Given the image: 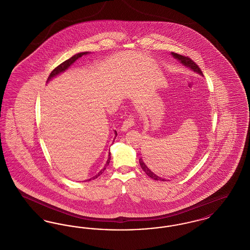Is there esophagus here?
<instances>
[{"label":"esophagus","mask_w":250,"mask_h":250,"mask_svg":"<svg viewBox=\"0 0 250 250\" xmlns=\"http://www.w3.org/2000/svg\"><path fill=\"white\" fill-rule=\"evenodd\" d=\"M135 125V120L133 117H129L128 119L125 120L123 125H122V127H121V130L123 132H126L131 127H133Z\"/></svg>","instance_id":"obj_1"}]
</instances>
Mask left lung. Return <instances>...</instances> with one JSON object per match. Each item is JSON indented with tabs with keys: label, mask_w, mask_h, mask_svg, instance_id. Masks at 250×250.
<instances>
[{
	"label": "left lung",
	"mask_w": 250,
	"mask_h": 250,
	"mask_svg": "<svg viewBox=\"0 0 250 250\" xmlns=\"http://www.w3.org/2000/svg\"><path fill=\"white\" fill-rule=\"evenodd\" d=\"M171 55H172V57H173L174 59L178 60L179 62H180L184 66L188 67V68H190L191 70H193V71L196 72V73H198V74L203 76V75H202V70L200 69V67H199L190 58L186 57V56H182V55L177 54V53H174V52H171ZM140 165L142 167L143 171H144L149 177H151V178L154 179V180H156V181H165V179L161 178V177L157 176V175L155 174L148 167L146 166L145 163L143 162L142 157L140 158Z\"/></svg>",
	"instance_id": "1"
}]
</instances>
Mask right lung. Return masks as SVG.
<instances>
[{"mask_svg": "<svg viewBox=\"0 0 250 250\" xmlns=\"http://www.w3.org/2000/svg\"><path fill=\"white\" fill-rule=\"evenodd\" d=\"M90 52L89 51H84V52H80V53H77V54H75L74 56H72L70 59L66 60V61H64L63 62H62L60 65H58L54 70H52V72L49 74V76H48V81H47V83L48 82H50L52 79H54L55 77H57V76H59L60 74H62V73H63L64 71H66L70 66H71L72 64L77 61V60L79 59V58H81L82 56H83V55H87V54H89ZM116 136H117V132L115 131V138H116ZM109 162H110V153H108V157H107V162H106V164H105V166L104 167L95 175L94 176L93 178H90L88 181H90V180H94V179L97 178L98 176H100L103 172H104V170L106 169V167L108 166V164H109Z\"/></svg>", "mask_w": 250, "mask_h": 250, "instance_id": "add662e5", "label": "right lung"}]
</instances>
